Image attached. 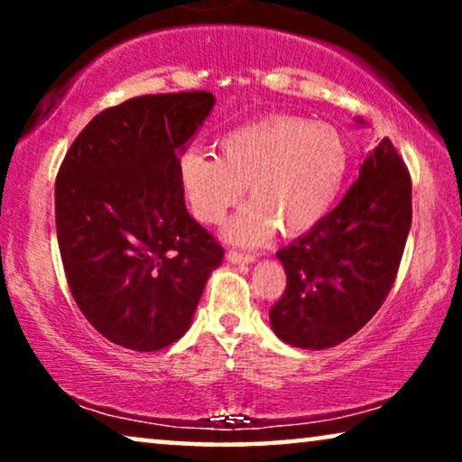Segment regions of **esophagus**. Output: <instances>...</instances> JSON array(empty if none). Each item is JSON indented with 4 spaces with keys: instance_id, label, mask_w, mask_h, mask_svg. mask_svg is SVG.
<instances>
[{
    "instance_id": "34e87169",
    "label": "esophagus",
    "mask_w": 462,
    "mask_h": 462,
    "mask_svg": "<svg viewBox=\"0 0 462 462\" xmlns=\"http://www.w3.org/2000/svg\"><path fill=\"white\" fill-rule=\"evenodd\" d=\"M226 261L231 264H248V263H254V254H242V252L229 250L226 252Z\"/></svg>"
}]
</instances>
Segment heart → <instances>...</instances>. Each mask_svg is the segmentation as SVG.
<instances>
[{
    "label": "heart",
    "instance_id": "1",
    "mask_svg": "<svg viewBox=\"0 0 462 462\" xmlns=\"http://www.w3.org/2000/svg\"><path fill=\"white\" fill-rule=\"evenodd\" d=\"M220 155L189 149L179 162L180 187L193 217L217 225L242 198L250 204L226 225L242 245L264 244L280 226L286 236L313 229L332 210L349 149L337 128L296 116H269L218 138Z\"/></svg>",
    "mask_w": 462,
    "mask_h": 462
}]
</instances>
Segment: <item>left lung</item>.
<instances>
[{
  "instance_id": "1",
  "label": "left lung",
  "mask_w": 462,
  "mask_h": 462,
  "mask_svg": "<svg viewBox=\"0 0 462 462\" xmlns=\"http://www.w3.org/2000/svg\"><path fill=\"white\" fill-rule=\"evenodd\" d=\"M410 225L412 180L383 138L340 204L277 252L286 269V292L269 311L277 337L319 351L362 330L393 286Z\"/></svg>"
}]
</instances>
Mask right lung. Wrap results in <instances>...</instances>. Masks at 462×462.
<instances>
[{"instance_id":"right-lung-1","label":"right lung","mask_w":462,"mask_h":462,"mask_svg":"<svg viewBox=\"0 0 462 462\" xmlns=\"http://www.w3.org/2000/svg\"><path fill=\"white\" fill-rule=\"evenodd\" d=\"M210 92L147 94L98 113L56 176V236L84 318L111 343L160 351L189 330L220 244L187 212L179 157Z\"/></svg>"}]
</instances>
